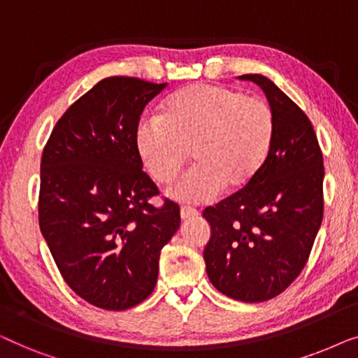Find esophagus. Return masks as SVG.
I'll list each match as a JSON object with an SVG mask.
<instances>
[{
    "instance_id": "esophagus-1",
    "label": "esophagus",
    "mask_w": 358,
    "mask_h": 358,
    "mask_svg": "<svg viewBox=\"0 0 358 358\" xmlns=\"http://www.w3.org/2000/svg\"><path fill=\"white\" fill-rule=\"evenodd\" d=\"M199 215V210L194 208V207H180V218L182 220H189V218H194Z\"/></svg>"
}]
</instances>
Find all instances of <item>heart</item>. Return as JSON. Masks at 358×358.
Segmentation results:
<instances>
[{
	"instance_id": "heart-1",
	"label": "heart",
	"mask_w": 358,
	"mask_h": 358,
	"mask_svg": "<svg viewBox=\"0 0 358 358\" xmlns=\"http://www.w3.org/2000/svg\"><path fill=\"white\" fill-rule=\"evenodd\" d=\"M275 120L262 99L222 85L176 91L159 117L136 127V148L151 178L169 184L190 159L194 166L171 187L184 202H205L249 185L271 153Z\"/></svg>"
}]
</instances>
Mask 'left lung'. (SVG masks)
Listing matches in <instances>:
<instances>
[{"instance_id": "obj_1", "label": "left lung", "mask_w": 358, "mask_h": 358, "mask_svg": "<svg viewBox=\"0 0 358 358\" xmlns=\"http://www.w3.org/2000/svg\"><path fill=\"white\" fill-rule=\"evenodd\" d=\"M239 78L266 92L275 131L252 182L205 208L212 236L203 259L218 292L259 303L285 292L306 266L324 213V164L305 112L268 78Z\"/></svg>"}]
</instances>
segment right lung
Masks as SVG:
<instances>
[{
  "mask_svg": "<svg viewBox=\"0 0 358 358\" xmlns=\"http://www.w3.org/2000/svg\"><path fill=\"white\" fill-rule=\"evenodd\" d=\"M166 83L130 76L97 83L53 127L41 161L38 224L68 287L122 311L155 290L159 254L179 229V205L143 171L136 127Z\"/></svg>",
  "mask_w": 358,
  "mask_h": 358,
  "instance_id": "add662e5",
  "label": "right lung"
}]
</instances>
